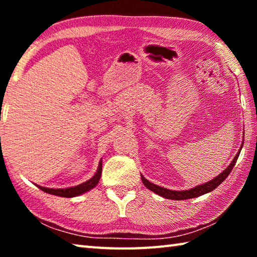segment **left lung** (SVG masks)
<instances>
[{"mask_svg":"<svg viewBox=\"0 0 257 257\" xmlns=\"http://www.w3.org/2000/svg\"><path fill=\"white\" fill-rule=\"evenodd\" d=\"M242 147V144H241ZM241 147L239 152L237 153V155L234 156V159L232 160V162L230 163L229 167L225 169L224 171H222V173H220L219 176L214 179L206 182V184L204 185H199L197 187H194V188H191L189 190H182V191H177V190H170V189H167V188H163V187H160L158 185H154L150 182L147 179H145L144 177L142 176V181L143 184H144L147 188L150 190L154 191L155 194L160 195V196H162L164 198H168V199H176V201H182V199H188V198H194V197H198L201 196V195H204L206 193H210L213 189H215L217 186L220 184H222V181L225 179L229 176V173L231 172L232 168L234 167V164L237 162V159L239 154H240V151H241Z\"/></svg>","mask_w":257,"mask_h":257,"instance_id":"8db88e82","label":"left lung"}]
</instances>
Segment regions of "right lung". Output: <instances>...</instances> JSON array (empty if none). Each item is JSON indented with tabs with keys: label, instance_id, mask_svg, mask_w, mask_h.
<instances>
[{
	"label": "right lung",
	"instance_id": "obj_1",
	"mask_svg": "<svg viewBox=\"0 0 257 257\" xmlns=\"http://www.w3.org/2000/svg\"><path fill=\"white\" fill-rule=\"evenodd\" d=\"M101 175H102V161H99L97 172L95 173V176L93 178H90L88 181L84 182V184L78 185L75 187H70V188H66V189H53V188H46V187H41V186H37V187L38 188H41L43 191H45V193L55 195V196L75 197V196H78V195L84 194L86 191L94 188V187L98 184Z\"/></svg>",
	"mask_w": 257,
	"mask_h": 257
}]
</instances>
